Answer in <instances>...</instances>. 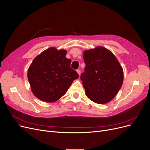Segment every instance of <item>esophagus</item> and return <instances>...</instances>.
<instances>
[{
	"instance_id": "1",
	"label": "esophagus",
	"mask_w": 150,
	"mask_h": 150,
	"mask_svg": "<svg viewBox=\"0 0 150 150\" xmlns=\"http://www.w3.org/2000/svg\"><path fill=\"white\" fill-rule=\"evenodd\" d=\"M76 72L78 73V74L79 75V76L80 75V74H81V71H80V70H76Z\"/></svg>"
}]
</instances>
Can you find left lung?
<instances>
[{
  "mask_svg": "<svg viewBox=\"0 0 150 150\" xmlns=\"http://www.w3.org/2000/svg\"><path fill=\"white\" fill-rule=\"evenodd\" d=\"M83 59L86 67L80 79L86 96L99 104L111 101L123 83V70L118 59L103 47L85 50Z\"/></svg>",
  "mask_w": 150,
  "mask_h": 150,
  "instance_id": "8db88e82",
  "label": "left lung"
}]
</instances>
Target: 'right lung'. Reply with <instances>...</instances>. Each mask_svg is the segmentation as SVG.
I'll use <instances>...</instances> for the list:
<instances>
[{
	"instance_id": "obj_1",
	"label": "right lung",
	"mask_w": 150,
	"mask_h": 150,
	"mask_svg": "<svg viewBox=\"0 0 150 150\" xmlns=\"http://www.w3.org/2000/svg\"><path fill=\"white\" fill-rule=\"evenodd\" d=\"M67 51L51 47L35 57L28 69V79L32 93L47 102L59 99L73 81L79 78L70 67Z\"/></svg>"
}]
</instances>
